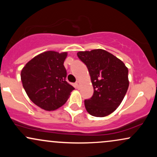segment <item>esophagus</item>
Masks as SVG:
<instances>
[{"label":"esophagus","mask_w":157,"mask_h":157,"mask_svg":"<svg viewBox=\"0 0 157 157\" xmlns=\"http://www.w3.org/2000/svg\"><path fill=\"white\" fill-rule=\"evenodd\" d=\"M80 82H79V81H77V82H75V87H76L77 89H79V88H80Z\"/></svg>","instance_id":"34e87169"}]
</instances>
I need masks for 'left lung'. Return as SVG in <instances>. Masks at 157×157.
<instances>
[{
	"mask_svg": "<svg viewBox=\"0 0 157 157\" xmlns=\"http://www.w3.org/2000/svg\"><path fill=\"white\" fill-rule=\"evenodd\" d=\"M87 66L93 85V96L84 101L89 114L103 117L120 105L128 89V70L122 60L103 49L77 52Z\"/></svg>",
	"mask_w": 157,
	"mask_h": 157,
	"instance_id": "obj_1",
	"label": "left lung"
}]
</instances>
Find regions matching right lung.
<instances>
[{
    "label": "right lung",
    "instance_id": "1",
    "mask_svg": "<svg viewBox=\"0 0 157 157\" xmlns=\"http://www.w3.org/2000/svg\"><path fill=\"white\" fill-rule=\"evenodd\" d=\"M67 52L48 51L35 56L21 73L23 87L36 105L54 111L66 103L75 89L66 81Z\"/></svg>",
    "mask_w": 157,
    "mask_h": 157
}]
</instances>
